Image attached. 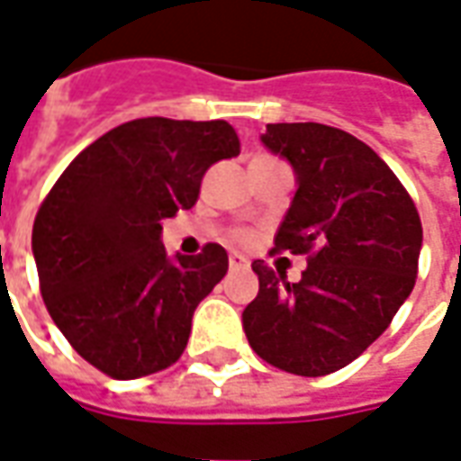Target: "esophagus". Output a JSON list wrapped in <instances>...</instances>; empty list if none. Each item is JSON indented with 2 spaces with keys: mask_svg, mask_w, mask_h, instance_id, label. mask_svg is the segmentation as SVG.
<instances>
[{
  "mask_svg": "<svg viewBox=\"0 0 461 461\" xmlns=\"http://www.w3.org/2000/svg\"><path fill=\"white\" fill-rule=\"evenodd\" d=\"M228 265H230V270H243V267H248V258H243V255H230L228 258Z\"/></svg>",
  "mask_w": 461,
  "mask_h": 461,
  "instance_id": "esophagus-1",
  "label": "esophagus"
}]
</instances>
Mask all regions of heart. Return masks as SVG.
Listing matches in <instances>:
<instances>
[{
    "mask_svg": "<svg viewBox=\"0 0 461 461\" xmlns=\"http://www.w3.org/2000/svg\"><path fill=\"white\" fill-rule=\"evenodd\" d=\"M235 240H238V243H245V240H248V235L238 233V235H235Z\"/></svg>",
    "mask_w": 461,
    "mask_h": 461,
    "instance_id": "heart-1",
    "label": "heart"
}]
</instances>
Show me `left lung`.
<instances>
[{"label":"left lung","mask_w":461,"mask_h":461,"mask_svg":"<svg viewBox=\"0 0 461 461\" xmlns=\"http://www.w3.org/2000/svg\"><path fill=\"white\" fill-rule=\"evenodd\" d=\"M263 144L300 189L275 253L307 255L300 282L255 260L260 292L243 312L253 351L280 371L327 375L391 327L418 277L422 223L391 167L354 134L319 122L267 124Z\"/></svg>","instance_id":"8db88e82"}]
</instances>
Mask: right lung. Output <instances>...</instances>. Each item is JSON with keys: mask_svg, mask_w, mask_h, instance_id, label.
I'll use <instances>...</instances> for the list:
<instances>
[{"mask_svg": "<svg viewBox=\"0 0 461 461\" xmlns=\"http://www.w3.org/2000/svg\"><path fill=\"white\" fill-rule=\"evenodd\" d=\"M238 154L226 120L142 117L86 147L43 198L32 233L43 304L97 371L132 381L181 358L228 253L208 243L169 260L161 221L194 206L208 167Z\"/></svg>", "mask_w": 461, "mask_h": 461, "instance_id": "add662e5", "label": "right lung"}]
</instances>
